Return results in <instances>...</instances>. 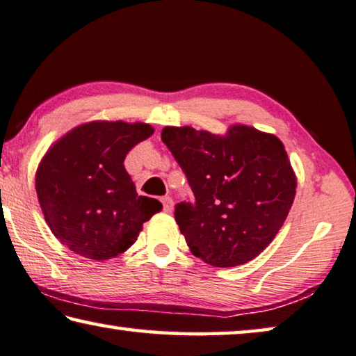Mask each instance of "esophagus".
<instances>
[{"mask_svg":"<svg viewBox=\"0 0 356 356\" xmlns=\"http://www.w3.org/2000/svg\"><path fill=\"white\" fill-rule=\"evenodd\" d=\"M161 202H163V211H165V212H171L172 211L174 201H172L171 196H163Z\"/></svg>","mask_w":356,"mask_h":356,"instance_id":"34e87169","label":"esophagus"}]
</instances>
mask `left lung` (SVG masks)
Wrapping results in <instances>:
<instances>
[{
    "label": "left lung",
    "instance_id": "left-lung-1",
    "mask_svg": "<svg viewBox=\"0 0 356 356\" xmlns=\"http://www.w3.org/2000/svg\"><path fill=\"white\" fill-rule=\"evenodd\" d=\"M161 140L187 176L195 204L179 202L174 217L195 257L233 268L273 242L296 195L284 144L245 125L220 136L191 127H166Z\"/></svg>",
    "mask_w": 356,
    "mask_h": 356
}]
</instances>
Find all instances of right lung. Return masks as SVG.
Here are the masks:
<instances>
[{
  "label": "right lung",
  "mask_w": 356,
  "mask_h": 356,
  "mask_svg": "<svg viewBox=\"0 0 356 356\" xmlns=\"http://www.w3.org/2000/svg\"><path fill=\"white\" fill-rule=\"evenodd\" d=\"M154 134L147 123L79 125L47 150L36 171L44 218L61 244L90 259H111L136 242L161 202L139 196L123 161Z\"/></svg>",
  "instance_id": "right-lung-1"
}]
</instances>
